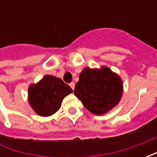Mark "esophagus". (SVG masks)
<instances>
[{
    "mask_svg": "<svg viewBox=\"0 0 157 157\" xmlns=\"http://www.w3.org/2000/svg\"><path fill=\"white\" fill-rule=\"evenodd\" d=\"M75 82H71V83H70V86L71 87L72 90H74V89H75Z\"/></svg>",
    "mask_w": 157,
    "mask_h": 157,
    "instance_id": "esophagus-1",
    "label": "esophagus"
}]
</instances>
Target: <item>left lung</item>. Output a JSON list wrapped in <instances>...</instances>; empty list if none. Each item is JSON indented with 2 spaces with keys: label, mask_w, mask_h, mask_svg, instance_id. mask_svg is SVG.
Instances as JSON below:
<instances>
[{
  "label": "left lung",
  "mask_w": 157,
  "mask_h": 157,
  "mask_svg": "<svg viewBox=\"0 0 157 157\" xmlns=\"http://www.w3.org/2000/svg\"><path fill=\"white\" fill-rule=\"evenodd\" d=\"M124 86L121 77L109 67L83 69L74 94L89 112L96 115L109 113L121 100Z\"/></svg>",
  "instance_id": "1"
}]
</instances>
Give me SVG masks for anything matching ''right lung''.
Listing matches in <instances>:
<instances>
[{"mask_svg":"<svg viewBox=\"0 0 157 157\" xmlns=\"http://www.w3.org/2000/svg\"><path fill=\"white\" fill-rule=\"evenodd\" d=\"M72 92L60 78L46 75L39 82L29 86L28 100L38 115L48 117L60 109L63 99Z\"/></svg>","mask_w":157,"mask_h":157,"instance_id":"obj_1","label":"right lung"}]
</instances>
